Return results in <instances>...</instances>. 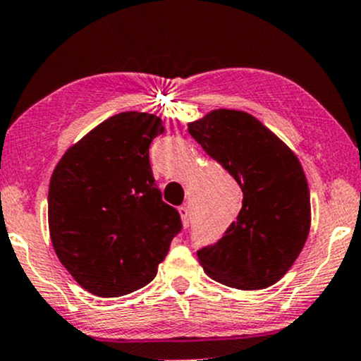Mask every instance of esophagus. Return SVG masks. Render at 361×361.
I'll use <instances>...</instances> for the list:
<instances>
[{
	"mask_svg": "<svg viewBox=\"0 0 361 361\" xmlns=\"http://www.w3.org/2000/svg\"><path fill=\"white\" fill-rule=\"evenodd\" d=\"M180 215H181V222H183L185 227L190 226V222H192V212H190L188 207H180Z\"/></svg>",
	"mask_w": 361,
	"mask_h": 361,
	"instance_id": "esophagus-1",
	"label": "esophagus"
}]
</instances>
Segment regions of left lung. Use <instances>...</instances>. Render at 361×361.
<instances>
[{"instance_id": "left-lung-1", "label": "left lung", "mask_w": 361, "mask_h": 361, "mask_svg": "<svg viewBox=\"0 0 361 361\" xmlns=\"http://www.w3.org/2000/svg\"><path fill=\"white\" fill-rule=\"evenodd\" d=\"M190 135L243 190L235 222L197 251L210 279L239 290L276 283L310 229V195L299 159L258 118L219 109L188 123Z\"/></svg>"}]
</instances>
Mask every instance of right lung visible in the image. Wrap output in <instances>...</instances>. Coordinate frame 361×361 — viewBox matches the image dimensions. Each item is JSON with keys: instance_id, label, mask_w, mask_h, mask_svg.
<instances>
[{"instance_id": "add662e5", "label": "right lung", "mask_w": 361, "mask_h": 361, "mask_svg": "<svg viewBox=\"0 0 361 361\" xmlns=\"http://www.w3.org/2000/svg\"><path fill=\"white\" fill-rule=\"evenodd\" d=\"M159 117L123 111L66 151L49 185V231L57 258L82 288L120 297L146 287L181 231L152 176L149 146Z\"/></svg>"}]
</instances>
